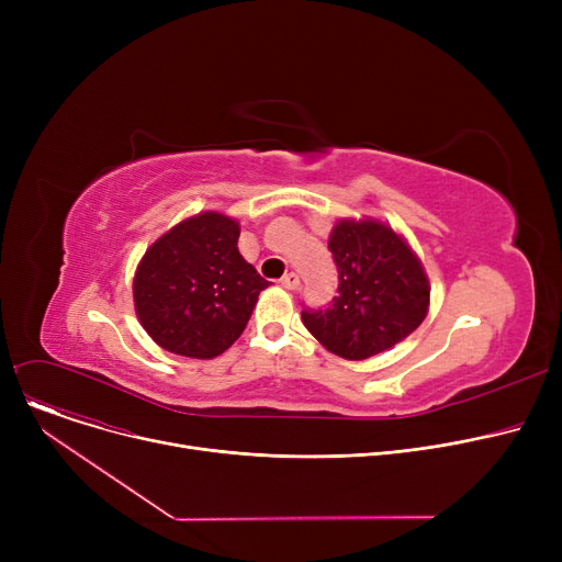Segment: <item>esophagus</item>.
<instances>
[{"label": "esophagus", "instance_id": "obj_1", "mask_svg": "<svg viewBox=\"0 0 562 562\" xmlns=\"http://www.w3.org/2000/svg\"><path fill=\"white\" fill-rule=\"evenodd\" d=\"M280 284L284 286V289H289V291H293V289H299L301 286V278L296 276V273H284L282 276V280H280Z\"/></svg>", "mask_w": 562, "mask_h": 562}]
</instances>
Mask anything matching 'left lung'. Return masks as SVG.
<instances>
[{
  "label": "left lung",
  "mask_w": 562,
  "mask_h": 562,
  "mask_svg": "<svg viewBox=\"0 0 562 562\" xmlns=\"http://www.w3.org/2000/svg\"><path fill=\"white\" fill-rule=\"evenodd\" d=\"M328 250L337 263L339 296L323 310L303 307V323L335 356L367 360L422 326L430 301L428 278L392 227L341 221Z\"/></svg>",
  "instance_id": "obj_1"
}]
</instances>
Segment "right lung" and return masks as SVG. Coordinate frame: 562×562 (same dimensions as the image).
Here are the masks:
<instances>
[{
  "label": "right lung",
  "instance_id": "right-lung-1",
  "mask_svg": "<svg viewBox=\"0 0 562 562\" xmlns=\"http://www.w3.org/2000/svg\"><path fill=\"white\" fill-rule=\"evenodd\" d=\"M236 241L239 223L206 212L175 225L145 252L134 305L140 326L161 348L210 360L241 337L269 282Z\"/></svg>",
  "mask_w": 562,
  "mask_h": 562
}]
</instances>
